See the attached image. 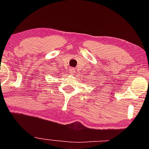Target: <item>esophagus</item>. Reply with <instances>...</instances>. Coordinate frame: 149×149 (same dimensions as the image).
Masks as SVG:
<instances>
[{
	"instance_id": "esophagus-1",
	"label": "esophagus",
	"mask_w": 149,
	"mask_h": 149,
	"mask_svg": "<svg viewBox=\"0 0 149 149\" xmlns=\"http://www.w3.org/2000/svg\"><path fill=\"white\" fill-rule=\"evenodd\" d=\"M75 70H74V68H70V74H74V72H75V71H74Z\"/></svg>"
}]
</instances>
